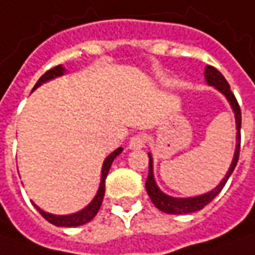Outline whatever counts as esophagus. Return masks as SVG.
Instances as JSON below:
<instances>
[{
	"mask_svg": "<svg viewBox=\"0 0 255 255\" xmlns=\"http://www.w3.org/2000/svg\"><path fill=\"white\" fill-rule=\"evenodd\" d=\"M145 142H146V138L144 134H135L129 139V149H139V148H144Z\"/></svg>",
	"mask_w": 255,
	"mask_h": 255,
	"instance_id": "34e87169",
	"label": "esophagus"
}]
</instances>
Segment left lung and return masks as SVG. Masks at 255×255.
I'll use <instances>...</instances> for the list:
<instances>
[{
  "label": "left lung",
  "mask_w": 255,
  "mask_h": 255,
  "mask_svg": "<svg viewBox=\"0 0 255 255\" xmlns=\"http://www.w3.org/2000/svg\"><path fill=\"white\" fill-rule=\"evenodd\" d=\"M205 76H206L207 84L210 86H215L219 92H222L227 97V100L230 101L234 114H236V124H237V145H236V152H234V158H233V162L230 165V169L227 172V175L224 176L223 180L220 182V185L215 188L212 192L205 193V195H200L196 198H188V199H176L171 198L168 195H165L163 192L159 190V188L156 186L154 180V173H152V158L151 154H148L149 156V172H148V178L145 182V189L148 192V196L152 200L155 206L158 207L159 210H162L165 213H169V215H183V213H193V212H198L202 210L203 207L209 205L213 199L222 192V189L224 188L227 179L230 178V175L234 171L236 165L239 162V155H240V128H242V110H240V106L237 103L236 96L233 94L230 90V86L227 83V80L224 79V76L213 66H207L205 70Z\"/></svg>",
  "instance_id": "obj_1"
}]
</instances>
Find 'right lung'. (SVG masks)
<instances>
[{
    "instance_id": "1",
    "label": "right lung",
    "mask_w": 255,
    "mask_h": 255,
    "mask_svg": "<svg viewBox=\"0 0 255 255\" xmlns=\"http://www.w3.org/2000/svg\"><path fill=\"white\" fill-rule=\"evenodd\" d=\"M63 72H65V69H63L62 66H55V67H52V69H49L45 75L40 76V79L38 80V83L35 84L33 90H35L38 86H40V84L43 83V82H48V80L53 79V77L62 76L63 75ZM121 151H123V148H117V149H116L114 152H111V154L107 156V159L104 161V163H103V171H101V182H100L99 192H97L96 198L92 200V203H90L87 207H84L83 210L77 212V213H75V215L56 216V215H50V213H46V212L40 210L38 206H35V207L39 210L40 215L43 216V217L48 220L49 223L55 224V226H59V227H76V226H82V224L89 223L93 217L97 215V212H99V209H100L101 203H103L104 192H106V178H107V173H109V171H110V166H111V163H113V161L116 159V156H117V155L121 154Z\"/></svg>"
}]
</instances>
